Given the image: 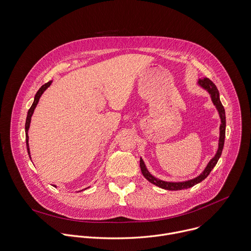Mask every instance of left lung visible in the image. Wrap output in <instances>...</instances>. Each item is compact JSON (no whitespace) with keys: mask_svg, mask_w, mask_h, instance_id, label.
<instances>
[{"mask_svg":"<svg viewBox=\"0 0 251 251\" xmlns=\"http://www.w3.org/2000/svg\"><path fill=\"white\" fill-rule=\"evenodd\" d=\"M197 85L200 86L201 89L205 90L211 99V102L213 103V105L216 106V108L219 112V116L221 118V124H220V137H219V147H218V151L216 153V155L213 156V158L210 159V161L207 163L206 167L204 168V170L196 177L191 178V180H187V181H183V182H169V181H164L161 180V178H158L156 176H154L147 169L144 161H143L142 158H140V168H141V172L143 174L147 180L161 188L164 190H168V191H180V190H185V189H189L194 187L195 185L201 183V181H203L204 178L209 175V173L211 172V170L216 167L219 159L221 158L223 149H224V145H225V138H226V111L224 106L221 102L220 99V92L211 80H209L208 78L204 77L202 79H199L197 82Z\"/></svg>","mask_w":251,"mask_h":251,"instance_id":"left-lung-1","label":"left lung"}]
</instances>
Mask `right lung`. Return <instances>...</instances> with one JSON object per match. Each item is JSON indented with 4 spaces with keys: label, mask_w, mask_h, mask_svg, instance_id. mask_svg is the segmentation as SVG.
<instances>
[{
    "label": "right lung",
    "mask_w": 251,
    "mask_h": 251,
    "mask_svg": "<svg viewBox=\"0 0 251 251\" xmlns=\"http://www.w3.org/2000/svg\"><path fill=\"white\" fill-rule=\"evenodd\" d=\"M51 83H52V80H50V81H49L48 83H46V84H44L39 90H38V92L35 93V95H34V99H33V102H32V104H31V106H30V108L28 109V111H27V115H26V120H25V142H26V149H27V154H28V156H29V159H30V152H29V146H28V129H29V125H30V120H31V116H32V114H33V111H34V109H35V107H37V105H38V103H39V101H40V98L42 97V95L44 94V92L51 85ZM55 187V186H54ZM89 187H87L86 189H88ZM86 189H83V190H86ZM83 190H81V191H83ZM80 192V191H79Z\"/></svg>",
    "instance_id": "right-lung-1"
}]
</instances>
